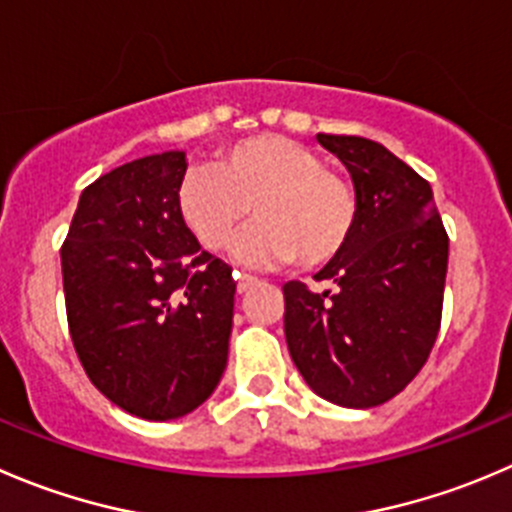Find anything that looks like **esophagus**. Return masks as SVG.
<instances>
[{"mask_svg": "<svg viewBox=\"0 0 512 512\" xmlns=\"http://www.w3.org/2000/svg\"><path fill=\"white\" fill-rule=\"evenodd\" d=\"M235 280H237V292H247L252 285H257V277L245 275V272H235Z\"/></svg>", "mask_w": 512, "mask_h": 512, "instance_id": "obj_1", "label": "esophagus"}]
</instances>
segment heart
I'll return each mask as SVG.
<instances>
[{"mask_svg": "<svg viewBox=\"0 0 512 512\" xmlns=\"http://www.w3.org/2000/svg\"><path fill=\"white\" fill-rule=\"evenodd\" d=\"M177 207L192 235L212 252L232 247L252 210L260 220L240 245V257L252 265L292 257L302 267L325 265L345 250L357 220L350 182L282 135L227 145L212 167L182 180Z\"/></svg>", "mask_w": 512, "mask_h": 512, "instance_id": "1", "label": "heart"}]
</instances>
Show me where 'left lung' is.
Masks as SVG:
<instances>
[{"mask_svg": "<svg viewBox=\"0 0 512 512\" xmlns=\"http://www.w3.org/2000/svg\"><path fill=\"white\" fill-rule=\"evenodd\" d=\"M317 142L350 172L357 220L345 250L315 275L335 292L282 287L287 350L320 398L365 410L405 390L433 350L448 232L428 180L388 147L352 135Z\"/></svg>", "mask_w": 512, "mask_h": 512, "instance_id": "8db88e82", "label": "left lung"}]
</instances>
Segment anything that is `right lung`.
<instances>
[{
  "label": "right lung",
  "instance_id": "right-lung-1",
  "mask_svg": "<svg viewBox=\"0 0 512 512\" xmlns=\"http://www.w3.org/2000/svg\"><path fill=\"white\" fill-rule=\"evenodd\" d=\"M185 152L94 180L62 245L74 350L94 388L145 420L200 408L227 367L235 280L177 207Z\"/></svg>",
  "mask_w": 512,
  "mask_h": 512
}]
</instances>
